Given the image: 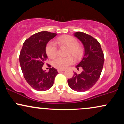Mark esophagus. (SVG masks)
I'll return each mask as SVG.
<instances>
[{
    "label": "esophagus",
    "mask_w": 124,
    "mask_h": 124,
    "mask_svg": "<svg viewBox=\"0 0 124 124\" xmlns=\"http://www.w3.org/2000/svg\"><path fill=\"white\" fill-rule=\"evenodd\" d=\"M65 71V70H63V69H58V72L59 73H61V72H63Z\"/></svg>",
    "instance_id": "34e87169"
}]
</instances>
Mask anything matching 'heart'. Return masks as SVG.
Returning <instances> with one entry per match:
<instances>
[{"instance_id":"heart-1","label":"heart","mask_w":124,"mask_h":124,"mask_svg":"<svg viewBox=\"0 0 124 124\" xmlns=\"http://www.w3.org/2000/svg\"><path fill=\"white\" fill-rule=\"evenodd\" d=\"M56 42L59 46H65L68 48V55H72L75 59H78L82 57L83 50L80 45H78L76 38L71 36H62L56 39ZM46 55L49 58H55L57 54V48L52 41L48 42L46 46ZM73 63V59L71 56L65 58L58 57L52 62L54 67L59 69H65L69 65Z\"/></svg>"}]
</instances>
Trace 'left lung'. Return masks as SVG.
Here are the masks:
<instances>
[{"instance_id":"left-lung-1","label":"left lung","mask_w":124,"mask_h":124,"mask_svg":"<svg viewBox=\"0 0 124 124\" xmlns=\"http://www.w3.org/2000/svg\"><path fill=\"white\" fill-rule=\"evenodd\" d=\"M73 35L83 45V57L76 66L78 70L82 68L83 70L79 75L74 72L73 76L68 80V85L76 92H85L99 80L104 62V54L100 44L91 35L82 32H76Z\"/></svg>"}]
</instances>
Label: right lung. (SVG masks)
Here are the masks:
<instances>
[{
	"label": "right lung",
	"mask_w": 124,
	"mask_h": 124,
	"mask_svg": "<svg viewBox=\"0 0 124 124\" xmlns=\"http://www.w3.org/2000/svg\"><path fill=\"white\" fill-rule=\"evenodd\" d=\"M57 34L41 31L31 35L24 42L20 54V64L28 85L37 91H45L53 86L57 69L50 68L48 72L42 70L48 56L46 46Z\"/></svg>",
	"instance_id": "obj_1"
}]
</instances>
